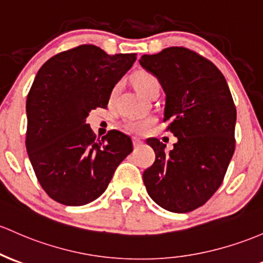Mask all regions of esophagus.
<instances>
[{
  "label": "esophagus",
  "mask_w": 263,
  "mask_h": 263,
  "mask_svg": "<svg viewBox=\"0 0 263 263\" xmlns=\"http://www.w3.org/2000/svg\"><path fill=\"white\" fill-rule=\"evenodd\" d=\"M132 142H134V147H140L141 145H142V141H141L140 138H137V137L132 138Z\"/></svg>",
  "instance_id": "esophagus-1"
}]
</instances>
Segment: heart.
<instances>
[{"mask_svg":"<svg viewBox=\"0 0 263 263\" xmlns=\"http://www.w3.org/2000/svg\"><path fill=\"white\" fill-rule=\"evenodd\" d=\"M134 81L135 83H136L137 88L141 91V93H143L147 97H148L152 92L156 91V89L161 88L160 81H158L157 77H156L154 73H151V72H147V71L137 72V73L134 76ZM117 89H118V85L115 86L114 92H112V93H115ZM152 123H154V118H134V120L127 121L125 127L129 132L140 134V132L146 131Z\"/></svg>","mask_w":263,"mask_h":263,"instance_id":"heart-1","label":"heart"}]
</instances>
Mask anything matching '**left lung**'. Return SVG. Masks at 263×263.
<instances>
[{
    "label": "left lung",
    "instance_id": "obj_1",
    "mask_svg": "<svg viewBox=\"0 0 263 263\" xmlns=\"http://www.w3.org/2000/svg\"><path fill=\"white\" fill-rule=\"evenodd\" d=\"M140 65L160 81L163 121L177 137L174 149L148 138L156 160L143 172L147 193L167 211L184 213L218 190L235 152L236 107L229 85L211 61L184 47L143 54Z\"/></svg>",
    "mask_w": 263,
    "mask_h": 263
}]
</instances>
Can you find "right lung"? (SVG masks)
I'll use <instances>...</instances> for the list:
<instances>
[{
  "instance_id": "1",
  "label": "right lung",
  "mask_w": 263,
  "mask_h": 263,
  "mask_svg": "<svg viewBox=\"0 0 263 263\" xmlns=\"http://www.w3.org/2000/svg\"><path fill=\"white\" fill-rule=\"evenodd\" d=\"M136 53L107 54L81 45L51 57L37 72L26 101V148L37 180L52 200L83 206L107 189L132 152L127 135L112 129L96 140L86 118L106 108L115 85Z\"/></svg>"
}]
</instances>
